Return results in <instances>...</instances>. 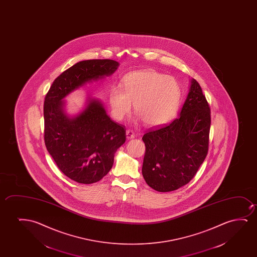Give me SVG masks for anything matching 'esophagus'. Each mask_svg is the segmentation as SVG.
I'll return each instance as SVG.
<instances>
[{
    "label": "esophagus",
    "mask_w": 257,
    "mask_h": 257,
    "mask_svg": "<svg viewBox=\"0 0 257 257\" xmlns=\"http://www.w3.org/2000/svg\"><path fill=\"white\" fill-rule=\"evenodd\" d=\"M134 137H135V134H134V131H126V138L127 139H128V140H131V139H134Z\"/></svg>",
    "instance_id": "obj_1"
}]
</instances>
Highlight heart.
Returning <instances> with one entry per match:
<instances>
[{"instance_id":"1","label":"heart","mask_w":257,"mask_h":257,"mask_svg":"<svg viewBox=\"0 0 257 257\" xmlns=\"http://www.w3.org/2000/svg\"><path fill=\"white\" fill-rule=\"evenodd\" d=\"M181 88L176 79L154 70L133 72L123 79L121 88L109 94L110 113L117 121L130 114L133 104L148 125L168 123L179 107Z\"/></svg>"}]
</instances>
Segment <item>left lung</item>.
I'll return each mask as SVG.
<instances>
[{
    "label": "left lung",
    "instance_id": "obj_1",
    "mask_svg": "<svg viewBox=\"0 0 257 257\" xmlns=\"http://www.w3.org/2000/svg\"><path fill=\"white\" fill-rule=\"evenodd\" d=\"M210 127V106L193 79L179 117L169 124L152 127L142 137L146 183L160 192L190 183L207 155Z\"/></svg>",
    "mask_w": 257,
    "mask_h": 257
}]
</instances>
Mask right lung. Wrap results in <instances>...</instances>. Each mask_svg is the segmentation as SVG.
I'll use <instances>...</instances> for the list:
<instances>
[{
	"instance_id": "right-lung-1",
	"label": "right lung",
	"mask_w": 257,
	"mask_h": 257,
	"mask_svg": "<svg viewBox=\"0 0 257 257\" xmlns=\"http://www.w3.org/2000/svg\"><path fill=\"white\" fill-rule=\"evenodd\" d=\"M113 60L80 61L53 81L44 102L46 149L65 176L79 183H96L112 168L114 155L126 140L125 127L110 119L102 103L89 100L73 118L63 111L62 99L87 81L112 74Z\"/></svg>"
}]
</instances>
